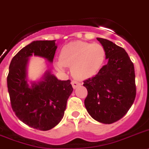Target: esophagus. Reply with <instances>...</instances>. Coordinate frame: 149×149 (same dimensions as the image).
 Segmentation results:
<instances>
[{
  "mask_svg": "<svg viewBox=\"0 0 149 149\" xmlns=\"http://www.w3.org/2000/svg\"><path fill=\"white\" fill-rule=\"evenodd\" d=\"M71 84H72V86L73 88H77L78 86H81L80 82H77V81H75V80L72 81V82H71Z\"/></svg>",
  "mask_w": 149,
  "mask_h": 149,
  "instance_id": "obj_1",
  "label": "esophagus"
}]
</instances>
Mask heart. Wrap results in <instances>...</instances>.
<instances>
[{
    "instance_id": "b5f03b06",
    "label": "heart",
    "mask_w": 149,
    "mask_h": 149,
    "mask_svg": "<svg viewBox=\"0 0 149 149\" xmlns=\"http://www.w3.org/2000/svg\"><path fill=\"white\" fill-rule=\"evenodd\" d=\"M106 59V51L99 44L76 41L63 46L60 53V61L55 65L59 70L71 67V72L79 79H86L95 76Z\"/></svg>"
}]
</instances>
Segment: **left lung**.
Listing matches in <instances>:
<instances>
[{
  "label": "left lung",
  "instance_id": "left-lung-1",
  "mask_svg": "<svg viewBox=\"0 0 149 149\" xmlns=\"http://www.w3.org/2000/svg\"><path fill=\"white\" fill-rule=\"evenodd\" d=\"M97 40L106 51L107 63L84 81L88 95L85 106L98 122L111 124L127 113L136 98L134 65L123 47L105 38Z\"/></svg>",
  "mask_w": 149,
  "mask_h": 149
}]
</instances>
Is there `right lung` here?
<instances>
[{
    "instance_id": "right-lung-1",
    "label": "right lung",
    "mask_w": 149,
    "mask_h": 149,
    "mask_svg": "<svg viewBox=\"0 0 149 149\" xmlns=\"http://www.w3.org/2000/svg\"><path fill=\"white\" fill-rule=\"evenodd\" d=\"M55 41H36L22 48L11 61L7 76L8 92L16 116L29 127L43 131L61 122L73 90L70 79L60 80L50 70L38 80L28 77L27 68L32 56L53 63L57 48Z\"/></svg>"
}]
</instances>
